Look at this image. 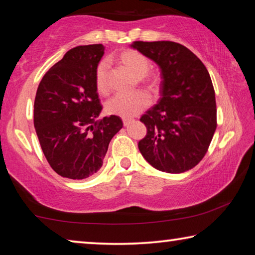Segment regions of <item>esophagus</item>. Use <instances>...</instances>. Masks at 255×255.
<instances>
[{"label":"esophagus","mask_w":255,"mask_h":255,"mask_svg":"<svg viewBox=\"0 0 255 255\" xmlns=\"http://www.w3.org/2000/svg\"><path fill=\"white\" fill-rule=\"evenodd\" d=\"M133 120L132 119H129V118H124L123 119V123H124V126H129L130 123H132Z\"/></svg>","instance_id":"34e87169"}]
</instances>
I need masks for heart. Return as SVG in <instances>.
I'll return each instance as SVG.
<instances>
[{
	"label": "heart",
	"instance_id": "b5f03b06",
	"mask_svg": "<svg viewBox=\"0 0 255 255\" xmlns=\"http://www.w3.org/2000/svg\"><path fill=\"white\" fill-rule=\"evenodd\" d=\"M118 63L125 70L137 77L138 83L145 85L149 90H154L157 84V77L149 74V60L139 51L135 49H126L122 51L117 57ZM97 91L106 96L109 93V77H108V65L106 62H100L96 68L94 74ZM149 98L141 91H136L129 94H119L112 98L107 103V111L110 115L119 116L122 118L135 117L149 106Z\"/></svg>",
	"mask_w": 255,
	"mask_h": 255
}]
</instances>
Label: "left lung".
I'll return each instance as SVG.
<instances>
[{
	"instance_id": "obj_1",
	"label": "left lung",
	"mask_w": 255,
	"mask_h": 255,
	"mask_svg": "<svg viewBox=\"0 0 255 255\" xmlns=\"http://www.w3.org/2000/svg\"><path fill=\"white\" fill-rule=\"evenodd\" d=\"M161 70V98L141 116L147 133L138 148L150 165L182 173L199 163L217 127L213 82L206 66L187 47L173 41L130 45Z\"/></svg>"
}]
</instances>
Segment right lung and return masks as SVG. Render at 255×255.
Here are the masks:
<instances>
[{
  "label": "right lung",
  "instance_id": "add662e5",
  "mask_svg": "<svg viewBox=\"0 0 255 255\" xmlns=\"http://www.w3.org/2000/svg\"><path fill=\"white\" fill-rule=\"evenodd\" d=\"M105 47L77 46L49 68L34 99L33 124L42 152L56 173L82 180L101 169L110 140L123 128L102 110L94 82Z\"/></svg>",
  "mask_w": 255,
  "mask_h": 255
}]
</instances>
